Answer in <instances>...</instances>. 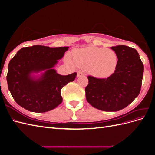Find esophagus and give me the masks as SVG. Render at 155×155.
<instances>
[{
	"mask_svg": "<svg viewBox=\"0 0 155 155\" xmlns=\"http://www.w3.org/2000/svg\"><path fill=\"white\" fill-rule=\"evenodd\" d=\"M83 75H84V74L81 71H79V72H78V74H77V77L79 78V77L83 76Z\"/></svg>",
	"mask_w": 155,
	"mask_h": 155,
	"instance_id": "34e87169",
	"label": "esophagus"
}]
</instances>
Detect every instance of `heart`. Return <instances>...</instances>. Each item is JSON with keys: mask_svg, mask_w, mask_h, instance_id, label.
I'll return each instance as SVG.
<instances>
[{"mask_svg": "<svg viewBox=\"0 0 155 155\" xmlns=\"http://www.w3.org/2000/svg\"><path fill=\"white\" fill-rule=\"evenodd\" d=\"M73 60L78 66L86 68L89 74L97 78L110 77L118 64V58L113 50L95 46L76 50ZM68 61H70L69 58Z\"/></svg>", "mask_w": 155, "mask_h": 155, "instance_id": "b5f03b06", "label": "heart"}]
</instances>
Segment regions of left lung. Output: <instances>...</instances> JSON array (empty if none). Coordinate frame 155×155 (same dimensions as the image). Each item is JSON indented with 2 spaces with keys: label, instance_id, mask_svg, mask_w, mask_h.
<instances>
[{
  "label": "left lung",
  "instance_id": "left-lung-1",
  "mask_svg": "<svg viewBox=\"0 0 155 155\" xmlns=\"http://www.w3.org/2000/svg\"><path fill=\"white\" fill-rule=\"evenodd\" d=\"M118 58L114 72L107 78L87 77V101L104 111L115 112L132 103L141 90L143 64L138 51L125 45L112 46Z\"/></svg>",
  "mask_w": 155,
  "mask_h": 155
}]
</instances>
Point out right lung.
Segmentation results:
<instances>
[{
	"instance_id": "obj_1",
	"label": "right lung",
	"mask_w": 155,
	"mask_h": 155,
	"mask_svg": "<svg viewBox=\"0 0 155 155\" xmlns=\"http://www.w3.org/2000/svg\"><path fill=\"white\" fill-rule=\"evenodd\" d=\"M68 49V46L35 45L17 51L9 63L6 79L9 91L18 105L31 112H45L61 104V88L73 81L77 73L62 76L53 67ZM44 70L39 78L31 75Z\"/></svg>"
}]
</instances>
